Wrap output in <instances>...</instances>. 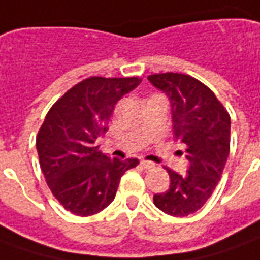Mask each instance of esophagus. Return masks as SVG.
I'll return each mask as SVG.
<instances>
[{"instance_id": "obj_1", "label": "esophagus", "mask_w": 260, "mask_h": 260, "mask_svg": "<svg viewBox=\"0 0 260 260\" xmlns=\"http://www.w3.org/2000/svg\"><path fill=\"white\" fill-rule=\"evenodd\" d=\"M141 165H142L145 169L155 168V163H152V161H149V160H141Z\"/></svg>"}]
</instances>
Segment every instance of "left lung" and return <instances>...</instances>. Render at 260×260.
Masks as SVG:
<instances>
[{
    "label": "left lung",
    "mask_w": 260,
    "mask_h": 260,
    "mask_svg": "<svg viewBox=\"0 0 260 260\" xmlns=\"http://www.w3.org/2000/svg\"><path fill=\"white\" fill-rule=\"evenodd\" d=\"M148 80L169 97L174 139L186 145L188 170L166 169L170 187L153 196L155 206L173 217L199 211L218 184L230 155L231 118L215 94L180 73L152 74Z\"/></svg>",
    "instance_id": "8db88e82"
}]
</instances>
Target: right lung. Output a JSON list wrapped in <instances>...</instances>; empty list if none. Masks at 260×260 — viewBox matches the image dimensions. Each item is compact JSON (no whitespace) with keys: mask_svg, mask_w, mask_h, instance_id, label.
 <instances>
[{"mask_svg":"<svg viewBox=\"0 0 260 260\" xmlns=\"http://www.w3.org/2000/svg\"><path fill=\"white\" fill-rule=\"evenodd\" d=\"M141 79L90 77L76 84L50 108L36 136L42 173L67 211L87 217L115 199L122 174L138 159L108 157L95 142L107 132L115 104Z\"/></svg>","mask_w":260,"mask_h":260,"instance_id":"add662e5","label":"right lung"}]
</instances>
